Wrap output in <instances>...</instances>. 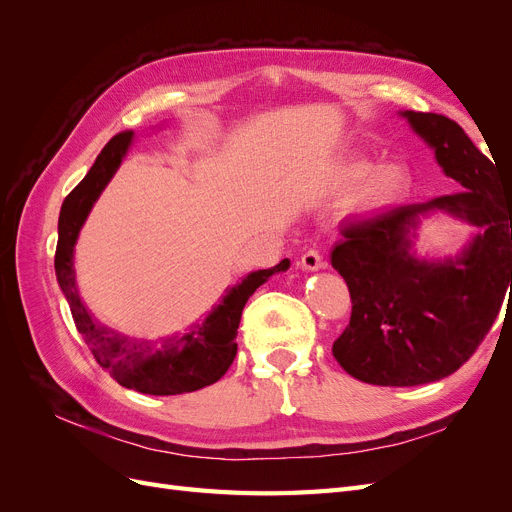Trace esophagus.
Here are the masks:
<instances>
[{
	"mask_svg": "<svg viewBox=\"0 0 512 512\" xmlns=\"http://www.w3.org/2000/svg\"><path fill=\"white\" fill-rule=\"evenodd\" d=\"M301 267L307 269V271H316V269H322L324 262H322V256L318 250H307L303 256H301Z\"/></svg>",
	"mask_w": 512,
	"mask_h": 512,
	"instance_id": "obj_1",
	"label": "esophagus"
}]
</instances>
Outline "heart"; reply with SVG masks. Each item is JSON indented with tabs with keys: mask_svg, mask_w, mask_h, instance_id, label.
<instances>
[{
	"mask_svg": "<svg viewBox=\"0 0 512 512\" xmlns=\"http://www.w3.org/2000/svg\"><path fill=\"white\" fill-rule=\"evenodd\" d=\"M339 188H356L352 205L363 211L382 209L404 196L408 188V173L404 166L386 162L371 168L367 160H350L337 175Z\"/></svg>",
	"mask_w": 512,
	"mask_h": 512,
	"instance_id": "heart-1",
	"label": "heart"
}]
</instances>
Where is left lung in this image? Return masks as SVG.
Segmentation results:
<instances>
[{"label":"left lung","instance_id":"8db88e82","mask_svg":"<svg viewBox=\"0 0 512 512\" xmlns=\"http://www.w3.org/2000/svg\"><path fill=\"white\" fill-rule=\"evenodd\" d=\"M404 117L466 190L397 205L339 230L331 265L348 284L352 314L333 356L350 376L378 386L455 374L483 344L512 290V194L498 185L493 162L457 121L414 111ZM438 208L478 225L481 235L455 261H416L409 237L422 215Z\"/></svg>","mask_w":512,"mask_h":512}]
</instances>
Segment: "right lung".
Returning a JSON list of instances; mask_svg holds the SVG:
<instances>
[{"label": "right lung", "instance_id": "1", "mask_svg": "<svg viewBox=\"0 0 512 512\" xmlns=\"http://www.w3.org/2000/svg\"><path fill=\"white\" fill-rule=\"evenodd\" d=\"M132 134V130L115 134L104 145L85 179L76 185L66 196L64 205H61L59 239L55 250L57 282L66 294L76 329L83 335L94 359L121 386L145 395L192 393L218 382L226 374V369L235 361L237 354L235 337L247 299L273 273L286 271L290 267V260L284 258L280 265L271 269L250 273L239 286L228 290L224 301L213 309L203 324H198V327L181 337L177 335L162 339V346L156 348L145 339L138 342V339L123 337L121 333L91 320L74 284V243L89 209L94 207L96 198L115 175L123 156H126Z\"/></svg>", "mask_w": 512, "mask_h": 512}]
</instances>
